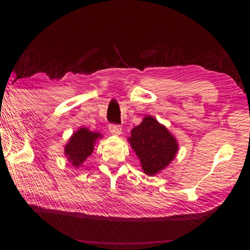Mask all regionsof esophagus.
<instances>
[{
    "label": "esophagus",
    "mask_w": 250,
    "mask_h": 250,
    "mask_svg": "<svg viewBox=\"0 0 250 250\" xmlns=\"http://www.w3.org/2000/svg\"><path fill=\"white\" fill-rule=\"evenodd\" d=\"M109 130L110 132H111L112 134H116V135H119L121 133V125H109Z\"/></svg>",
    "instance_id": "esophagus-1"
}]
</instances>
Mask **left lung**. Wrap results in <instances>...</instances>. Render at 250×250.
I'll list each match as a JSON object with an SVG mask.
<instances>
[{"label":"left lung","instance_id":"obj_1","mask_svg":"<svg viewBox=\"0 0 250 250\" xmlns=\"http://www.w3.org/2000/svg\"><path fill=\"white\" fill-rule=\"evenodd\" d=\"M128 141L140 159L143 172L150 176L166 168L179 149L170 131L151 116L143 118L141 124L131 130Z\"/></svg>","mask_w":250,"mask_h":250}]
</instances>
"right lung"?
Returning a JSON list of instances; mask_svg holds the SVG:
<instances>
[{
    "instance_id": "1",
    "label": "right lung",
    "mask_w": 250,
    "mask_h": 250,
    "mask_svg": "<svg viewBox=\"0 0 250 250\" xmlns=\"http://www.w3.org/2000/svg\"><path fill=\"white\" fill-rule=\"evenodd\" d=\"M101 137V133L91 132L87 128H80L76 131L65 146V155L71 166L75 167L82 166L92 153L96 141Z\"/></svg>"
}]
</instances>
